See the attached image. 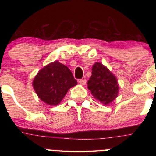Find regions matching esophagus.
<instances>
[{
	"instance_id": "34e87169",
	"label": "esophagus",
	"mask_w": 156,
	"mask_h": 156,
	"mask_svg": "<svg viewBox=\"0 0 156 156\" xmlns=\"http://www.w3.org/2000/svg\"><path fill=\"white\" fill-rule=\"evenodd\" d=\"M79 83L82 86L85 85V84L87 83V80H86V79H80L79 80Z\"/></svg>"
}]
</instances>
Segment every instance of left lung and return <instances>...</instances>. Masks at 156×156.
I'll return each mask as SVG.
<instances>
[{
    "label": "left lung",
    "instance_id": "1",
    "mask_svg": "<svg viewBox=\"0 0 156 156\" xmlns=\"http://www.w3.org/2000/svg\"><path fill=\"white\" fill-rule=\"evenodd\" d=\"M92 76L87 82L88 89L96 100L108 105L118 95L119 84L117 78L108 68L99 62L92 66Z\"/></svg>",
    "mask_w": 156,
    "mask_h": 156
}]
</instances>
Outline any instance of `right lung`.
Masks as SVG:
<instances>
[{"label":"right lung","instance_id":"add662e5","mask_svg":"<svg viewBox=\"0 0 156 156\" xmlns=\"http://www.w3.org/2000/svg\"><path fill=\"white\" fill-rule=\"evenodd\" d=\"M77 80L70 69L58 61L48 64L39 71L33 80V87L41 101L48 105L61 103Z\"/></svg>","mask_w":156,"mask_h":156}]
</instances>
